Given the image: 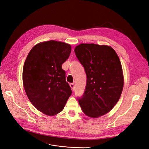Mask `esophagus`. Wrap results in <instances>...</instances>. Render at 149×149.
<instances>
[{"label":"esophagus","instance_id":"esophagus-1","mask_svg":"<svg viewBox=\"0 0 149 149\" xmlns=\"http://www.w3.org/2000/svg\"><path fill=\"white\" fill-rule=\"evenodd\" d=\"M70 86L71 89L73 90V91H74V83H71L70 84Z\"/></svg>","mask_w":149,"mask_h":149}]
</instances>
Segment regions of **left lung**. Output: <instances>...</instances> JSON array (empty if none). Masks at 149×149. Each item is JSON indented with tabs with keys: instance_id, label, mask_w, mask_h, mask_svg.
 Segmentation results:
<instances>
[{
	"instance_id": "8db88e82",
	"label": "left lung",
	"mask_w": 149,
	"mask_h": 149,
	"mask_svg": "<svg viewBox=\"0 0 149 149\" xmlns=\"http://www.w3.org/2000/svg\"><path fill=\"white\" fill-rule=\"evenodd\" d=\"M84 66L86 86L79 104L84 113L96 118L109 112L123 92L124 76L119 58L110 46L81 43L74 48Z\"/></svg>"
}]
</instances>
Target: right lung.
Listing matches in <instances>:
<instances>
[{
	"label": "right lung",
	"mask_w": 149,
	"mask_h": 149,
	"mask_svg": "<svg viewBox=\"0 0 149 149\" xmlns=\"http://www.w3.org/2000/svg\"><path fill=\"white\" fill-rule=\"evenodd\" d=\"M71 52L70 44L50 40L31 48L23 68V84L31 103L44 114L60 113L72 93L62 64Z\"/></svg>",
	"instance_id": "obj_1"
}]
</instances>
